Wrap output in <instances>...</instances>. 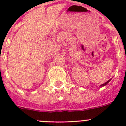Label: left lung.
Listing matches in <instances>:
<instances>
[{"label": "left lung", "mask_w": 126, "mask_h": 126, "mask_svg": "<svg viewBox=\"0 0 126 126\" xmlns=\"http://www.w3.org/2000/svg\"><path fill=\"white\" fill-rule=\"evenodd\" d=\"M110 81V80H109V81H107L106 83H105L104 84H101V86H104L107 85V84H108V83H109V81Z\"/></svg>", "instance_id": "1"}]
</instances>
